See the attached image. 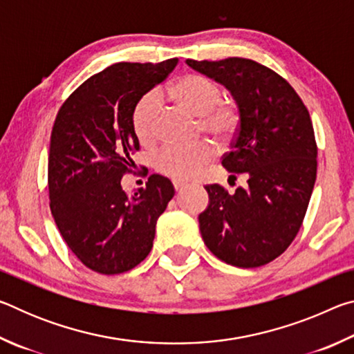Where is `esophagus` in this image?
<instances>
[{
    "mask_svg": "<svg viewBox=\"0 0 354 354\" xmlns=\"http://www.w3.org/2000/svg\"><path fill=\"white\" fill-rule=\"evenodd\" d=\"M173 185H175V190H183L184 187H187V183L179 181V179H175V181H173Z\"/></svg>",
    "mask_w": 354,
    "mask_h": 354,
    "instance_id": "34e87169",
    "label": "esophagus"
}]
</instances>
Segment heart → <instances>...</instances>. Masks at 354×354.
<instances>
[{"label": "heart", "mask_w": 354, "mask_h": 354, "mask_svg": "<svg viewBox=\"0 0 354 354\" xmlns=\"http://www.w3.org/2000/svg\"><path fill=\"white\" fill-rule=\"evenodd\" d=\"M165 95L179 106L198 115V131L217 142H227L239 127L237 107L221 98L220 87L212 80L187 73L179 76L165 88ZM160 111L153 93L137 101L133 111V131L143 147H153L159 139ZM214 158L211 143L200 142L194 147L167 145L156 154L154 165L159 173L173 179H190L198 175Z\"/></svg>", "instance_id": "b5f03b06"}]
</instances>
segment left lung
<instances>
[{
  "instance_id": "1",
  "label": "left lung",
  "mask_w": 354,
  "mask_h": 354,
  "mask_svg": "<svg viewBox=\"0 0 354 354\" xmlns=\"http://www.w3.org/2000/svg\"><path fill=\"white\" fill-rule=\"evenodd\" d=\"M185 62L234 97L239 128L221 165L232 179L247 178L234 194L206 185L211 203L198 218L203 241L230 266H266L289 248L313 195L317 143L309 111L283 76L251 59Z\"/></svg>"
}]
</instances>
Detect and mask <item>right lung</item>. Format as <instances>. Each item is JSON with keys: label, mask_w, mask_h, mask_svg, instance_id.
Returning a JSON list of instances; mask_svg holds the SVG:
<instances>
[{"label": "right lung", "mask_w": 354, "mask_h": 354, "mask_svg": "<svg viewBox=\"0 0 354 354\" xmlns=\"http://www.w3.org/2000/svg\"><path fill=\"white\" fill-rule=\"evenodd\" d=\"M118 62L88 77L65 100L51 131L50 209L65 243L101 274L134 268L153 248L156 221L175 195L170 179L149 175L128 196L122 176L133 171L139 140L133 111L143 95L176 67Z\"/></svg>", "instance_id": "right-lung-1"}]
</instances>
